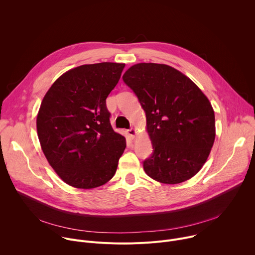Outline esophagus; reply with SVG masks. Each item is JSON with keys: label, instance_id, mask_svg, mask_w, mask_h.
I'll list each match as a JSON object with an SVG mask.
<instances>
[{"label": "esophagus", "instance_id": "obj_1", "mask_svg": "<svg viewBox=\"0 0 255 255\" xmlns=\"http://www.w3.org/2000/svg\"><path fill=\"white\" fill-rule=\"evenodd\" d=\"M127 132H128V134L130 135V137H131L132 139H134L135 134H136V130H135L134 128H130V129H128V130H127Z\"/></svg>", "mask_w": 255, "mask_h": 255}]
</instances>
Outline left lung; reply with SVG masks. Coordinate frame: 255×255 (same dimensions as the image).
Segmentation results:
<instances>
[{
	"label": "left lung",
	"mask_w": 255,
	"mask_h": 255,
	"mask_svg": "<svg viewBox=\"0 0 255 255\" xmlns=\"http://www.w3.org/2000/svg\"><path fill=\"white\" fill-rule=\"evenodd\" d=\"M146 115L153 152L145 172L162 184L193 177L215 140V114L208 98L188 77L158 63H137L123 76Z\"/></svg>",
	"instance_id": "left-lung-1"
}]
</instances>
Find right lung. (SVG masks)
I'll use <instances>...</instances> for the list:
<instances>
[{
    "mask_svg": "<svg viewBox=\"0 0 255 255\" xmlns=\"http://www.w3.org/2000/svg\"><path fill=\"white\" fill-rule=\"evenodd\" d=\"M124 63L101 62L72 68L44 96L37 134L49 164L67 185L94 189L110 180L123 154L125 137L110 123L106 99Z\"/></svg>",
    "mask_w": 255,
    "mask_h": 255,
    "instance_id": "add662e5",
    "label": "right lung"
}]
</instances>
